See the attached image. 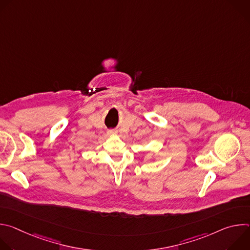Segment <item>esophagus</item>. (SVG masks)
<instances>
[{
    "label": "esophagus",
    "mask_w": 250,
    "mask_h": 250,
    "mask_svg": "<svg viewBox=\"0 0 250 250\" xmlns=\"http://www.w3.org/2000/svg\"><path fill=\"white\" fill-rule=\"evenodd\" d=\"M115 133H116L115 130H108V134L109 135H112V134H115Z\"/></svg>",
    "instance_id": "34e87169"
}]
</instances>
